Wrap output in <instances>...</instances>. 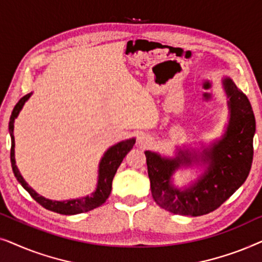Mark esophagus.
<instances>
[{
	"mask_svg": "<svg viewBox=\"0 0 262 262\" xmlns=\"http://www.w3.org/2000/svg\"><path fill=\"white\" fill-rule=\"evenodd\" d=\"M138 144L141 146H146L148 144H150V138L145 135H141L138 137Z\"/></svg>",
	"mask_w": 262,
	"mask_h": 262,
	"instance_id": "34e87169",
	"label": "esophagus"
}]
</instances>
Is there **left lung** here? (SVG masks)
<instances>
[{
    "label": "left lung",
    "mask_w": 262,
    "mask_h": 262,
    "mask_svg": "<svg viewBox=\"0 0 262 262\" xmlns=\"http://www.w3.org/2000/svg\"><path fill=\"white\" fill-rule=\"evenodd\" d=\"M230 119L220 141L196 155L180 150L175 159L145 151L151 195L162 209L182 216H203L218 209L243 185L253 162L255 118L246 94L225 77ZM202 160L207 169L189 188L180 190L171 184V177L181 166Z\"/></svg>",
    "instance_id": "obj_1"
}]
</instances>
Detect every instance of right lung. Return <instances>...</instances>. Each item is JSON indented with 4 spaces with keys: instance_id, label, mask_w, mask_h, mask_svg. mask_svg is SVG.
Returning <instances> with one entry per match:
<instances>
[{
    "instance_id": "right-lung-1",
    "label": "right lung",
    "mask_w": 262,
    "mask_h": 262,
    "mask_svg": "<svg viewBox=\"0 0 262 262\" xmlns=\"http://www.w3.org/2000/svg\"><path fill=\"white\" fill-rule=\"evenodd\" d=\"M30 94L23 96L19 100V102L16 103L14 107L12 116H10L9 120V134L10 138H12V148H10V162H12L13 173L15 175L16 180L20 182L21 186L30 193L32 198L35 202L40 204L42 207H45L46 210L53 211V212L60 213V214H77L82 212H88V211L94 210L96 207L101 206L103 203L106 202L112 191V181L114 175L117 173V169L119 168L120 163L123 162L124 157L127 155V152L134 148L136 139L130 138L126 141L117 143L116 145L111 146L107 151L103 154L101 161L99 163V177H98V186H96L95 191L92 193L91 195L82 196L80 199H71V200H63V202H58V200H51L46 199L44 196L39 195L33 188H31L30 186L23 175L20 174L19 169H17L16 163H15V141H14V120L19 116L20 111L23 110L25 102L30 99Z\"/></svg>"
}]
</instances>
